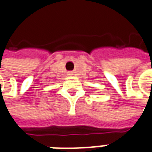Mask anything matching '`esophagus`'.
<instances>
[{
  "label": "esophagus",
  "mask_w": 152,
  "mask_h": 152,
  "mask_svg": "<svg viewBox=\"0 0 152 152\" xmlns=\"http://www.w3.org/2000/svg\"><path fill=\"white\" fill-rule=\"evenodd\" d=\"M68 75H69V76H71V75H73V73H72L71 71H69V72H68Z\"/></svg>",
  "instance_id": "esophagus-1"
}]
</instances>
